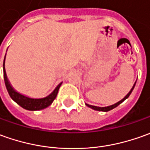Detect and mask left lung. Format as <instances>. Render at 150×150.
Returning <instances> with one entry per match:
<instances>
[{
	"mask_svg": "<svg viewBox=\"0 0 150 150\" xmlns=\"http://www.w3.org/2000/svg\"><path fill=\"white\" fill-rule=\"evenodd\" d=\"M135 83H136V81H135V83H134L133 87H132L131 90H130V92L126 94V96H125L124 98H122V100H120L119 102H117V103H114V104L110 105V106H107V107H97V106H93V105H89V104H88V103H85V105H86L87 107H88V108H92V109H93V110H96V111H100V112H108V111H110V110L113 109V108H117L118 105L121 104L122 103H123L124 101L126 100V98H128V97L130 96V94H131V92L133 91V89H134V88H135Z\"/></svg>",
	"mask_w": 150,
	"mask_h": 150,
	"instance_id": "8db88e82",
	"label": "left lung"
}]
</instances>
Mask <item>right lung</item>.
<instances>
[{
	"label": "right lung",
	"mask_w": 150,
	"mask_h": 150,
	"mask_svg": "<svg viewBox=\"0 0 150 150\" xmlns=\"http://www.w3.org/2000/svg\"><path fill=\"white\" fill-rule=\"evenodd\" d=\"M5 60H6V57H5L4 62H3V72H4V79H5L6 87L7 91L9 93L11 98L17 104H19L20 107H22L23 108L28 110V111H38V110L44 109L52 103V102L57 95L58 90H59V88L61 87L62 82L58 84L49 95L44 97V98H30V97L24 95L20 93L17 92L15 88L12 87L11 83H10L9 79L7 78L6 71V68H5Z\"/></svg>",
	"instance_id": "obj_1"
}]
</instances>
